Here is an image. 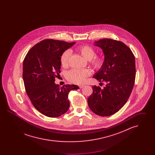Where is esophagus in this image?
<instances>
[{"instance_id": "34e87169", "label": "esophagus", "mask_w": 155, "mask_h": 155, "mask_svg": "<svg viewBox=\"0 0 155 155\" xmlns=\"http://www.w3.org/2000/svg\"><path fill=\"white\" fill-rule=\"evenodd\" d=\"M84 86H85L84 85H79V87H80V88H83Z\"/></svg>"}]
</instances>
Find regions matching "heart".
<instances>
[{
	"mask_svg": "<svg viewBox=\"0 0 155 155\" xmlns=\"http://www.w3.org/2000/svg\"><path fill=\"white\" fill-rule=\"evenodd\" d=\"M78 51L84 58L90 61L91 65L95 68L99 69L103 66V59L101 57L95 56L96 52L92 47L88 45H82L78 47ZM70 56L71 51L70 50L63 52L60 58L62 66H67ZM90 75L91 71L88 69H73L67 73V78L75 84H81Z\"/></svg>",
	"mask_w": 155,
	"mask_h": 155,
	"instance_id": "obj_1",
	"label": "heart"
}]
</instances>
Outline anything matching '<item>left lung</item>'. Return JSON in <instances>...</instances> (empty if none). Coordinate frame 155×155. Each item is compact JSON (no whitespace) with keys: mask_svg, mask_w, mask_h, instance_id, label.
Segmentation results:
<instances>
[{"mask_svg":"<svg viewBox=\"0 0 155 155\" xmlns=\"http://www.w3.org/2000/svg\"><path fill=\"white\" fill-rule=\"evenodd\" d=\"M104 54L103 66L93 77L105 81L103 89L92 87L88 99L89 107L100 116H109L117 112L127 102L135 78V60L131 49L124 43L111 39L95 41Z\"/></svg>","mask_w":155,"mask_h":155,"instance_id":"1","label":"left lung"}]
</instances>
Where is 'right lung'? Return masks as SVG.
I'll use <instances>...</instances> for the list:
<instances>
[{
  "label": "right lung",
  "mask_w": 155,
  "mask_h": 155,
  "mask_svg": "<svg viewBox=\"0 0 155 155\" xmlns=\"http://www.w3.org/2000/svg\"><path fill=\"white\" fill-rule=\"evenodd\" d=\"M75 42L45 39L34 45L23 61L22 77L26 93L37 110L49 117H58L68 110V95L75 85L60 87L55 78L60 73V58Z\"/></svg>",
  "instance_id": "obj_1"
}]
</instances>
